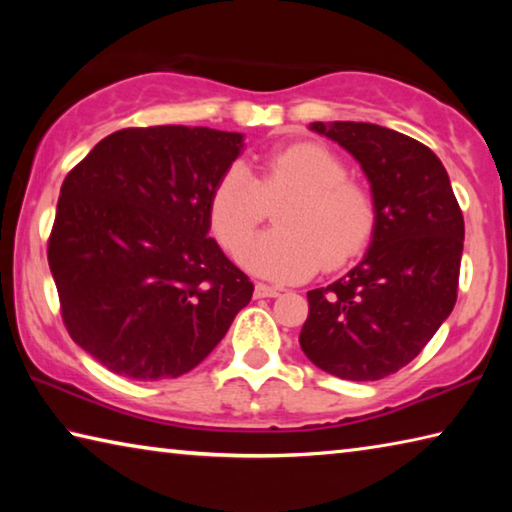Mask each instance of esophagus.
Instances as JSON below:
<instances>
[{
    "instance_id": "34e87169",
    "label": "esophagus",
    "mask_w": 512,
    "mask_h": 512,
    "mask_svg": "<svg viewBox=\"0 0 512 512\" xmlns=\"http://www.w3.org/2000/svg\"><path fill=\"white\" fill-rule=\"evenodd\" d=\"M280 296V289L268 287V284H257L255 287V298H277Z\"/></svg>"
}]
</instances>
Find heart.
Instances as JSON below:
<instances>
[{
  "mask_svg": "<svg viewBox=\"0 0 512 512\" xmlns=\"http://www.w3.org/2000/svg\"><path fill=\"white\" fill-rule=\"evenodd\" d=\"M277 228L255 237L244 262L273 280H305L320 266L339 271L366 253L377 230V205L366 187L348 180V167L323 144L298 142L264 155L255 178L235 162L216 180L210 221L216 239L239 253L266 219L268 203Z\"/></svg>",
  "mask_w": 512,
  "mask_h": 512,
  "instance_id": "b5f03b06",
  "label": "heart"
}]
</instances>
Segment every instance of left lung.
Here are the masks:
<instances>
[{
  "label": "left lung",
  "instance_id": "obj_1",
  "mask_svg": "<svg viewBox=\"0 0 512 512\" xmlns=\"http://www.w3.org/2000/svg\"><path fill=\"white\" fill-rule=\"evenodd\" d=\"M366 173L377 230L341 280L307 293L300 332L307 359L329 375L375 381L422 352L456 305L465 223L429 146L366 121H314Z\"/></svg>",
  "mask_w": 512,
  "mask_h": 512
}]
</instances>
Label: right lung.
Returning a JSON list of instances; mask_svg holds the SVG:
<instances>
[{
    "label": "right lung",
    "mask_w": 512,
    "mask_h": 512,
    "mask_svg": "<svg viewBox=\"0 0 512 512\" xmlns=\"http://www.w3.org/2000/svg\"><path fill=\"white\" fill-rule=\"evenodd\" d=\"M244 135L124 128L67 173L47 259L76 345L135 381L196 368L253 298L210 232L216 180Z\"/></svg>",
    "instance_id": "obj_1"
}]
</instances>
